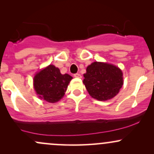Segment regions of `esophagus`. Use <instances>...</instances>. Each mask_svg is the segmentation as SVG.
<instances>
[{
	"label": "esophagus",
	"mask_w": 154,
	"mask_h": 154,
	"mask_svg": "<svg viewBox=\"0 0 154 154\" xmlns=\"http://www.w3.org/2000/svg\"><path fill=\"white\" fill-rule=\"evenodd\" d=\"M74 77H76V78H81V77H82V76H81L80 74L76 73V74H75V75H74Z\"/></svg>",
	"instance_id": "esophagus-1"
}]
</instances>
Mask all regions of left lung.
Returning a JSON list of instances; mask_svg holds the SVG:
<instances>
[{
	"mask_svg": "<svg viewBox=\"0 0 154 154\" xmlns=\"http://www.w3.org/2000/svg\"><path fill=\"white\" fill-rule=\"evenodd\" d=\"M83 83L89 94L98 100L111 99L122 87V72L106 63L93 62L87 67Z\"/></svg>",
	"mask_w": 154,
	"mask_h": 154,
	"instance_id": "obj_1",
	"label": "left lung"
}]
</instances>
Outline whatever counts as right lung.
Instances as JSON below:
<instances>
[{
  "label": "right lung",
  "instance_id": "obj_1",
  "mask_svg": "<svg viewBox=\"0 0 154 154\" xmlns=\"http://www.w3.org/2000/svg\"><path fill=\"white\" fill-rule=\"evenodd\" d=\"M72 77L61 75L59 68L49 65L34 77V88L39 98L47 102L55 103L64 95Z\"/></svg>",
  "mask_w": 154,
  "mask_h": 154
}]
</instances>
